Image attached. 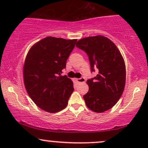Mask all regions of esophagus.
Here are the masks:
<instances>
[{"label":"esophagus","instance_id":"34e87169","mask_svg":"<svg viewBox=\"0 0 148 148\" xmlns=\"http://www.w3.org/2000/svg\"><path fill=\"white\" fill-rule=\"evenodd\" d=\"M74 81H76L77 83H84L86 81V79L84 77H81L80 79H74Z\"/></svg>","mask_w":148,"mask_h":148}]
</instances>
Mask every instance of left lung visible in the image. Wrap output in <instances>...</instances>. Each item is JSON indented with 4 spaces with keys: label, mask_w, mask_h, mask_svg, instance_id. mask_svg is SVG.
Returning <instances> with one entry per match:
<instances>
[{
    "label": "left lung",
    "mask_w": 148,
    "mask_h": 148,
    "mask_svg": "<svg viewBox=\"0 0 148 148\" xmlns=\"http://www.w3.org/2000/svg\"><path fill=\"white\" fill-rule=\"evenodd\" d=\"M76 46L87 53L92 72L98 69L97 76L86 82L89 86L84 95L86 106L96 113L108 111L118 102L125 89L123 58L115 44L102 35L81 39Z\"/></svg>",
    "instance_id": "8db88e82"
}]
</instances>
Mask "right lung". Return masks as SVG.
I'll return each instance as SVG.
<instances>
[{
	"mask_svg": "<svg viewBox=\"0 0 148 148\" xmlns=\"http://www.w3.org/2000/svg\"><path fill=\"white\" fill-rule=\"evenodd\" d=\"M77 40L47 37L35 43L27 54L23 81L28 95L49 113L64 109L74 91L73 82L61 76Z\"/></svg>",
	"mask_w": 148,
	"mask_h": 148,
	"instance_id": "add662e5",
	"label": "right lung"
}]
</instances>
